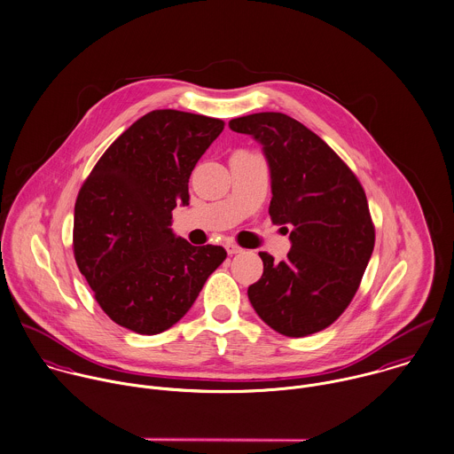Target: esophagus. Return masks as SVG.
<instances>
[{"label":"esophagus","mask_w":454,"mask_h":454,"mask_svg":"<svg viewBox=\"0 0 454 454\" xmlns=\"http://www.w3.org/2000/svg\"><path fill=\"white\" fill-rule=\"evenodd\" d=\"M225 248H227V254H229V255H236V254H241V252H243V248L238 247V245H234V243H229Z\"/></svg>","instance_id":"34e87169"}]
</instances>
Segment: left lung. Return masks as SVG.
<instances>
[{
	"label": "left lung",
	"mask_w": 454,
	"mask_h": 454,
	"mask_svg": "<svg viewBox=\"0 0 454 454\" xmlns=\"http://www.w3.org/2000/svg\"><path fill=\"white\" fill-rule=\"evenodd\" d=\"M229 127L262 145L271 172V220L293 229L286 261L259 254L264 273L248 287V300L280 334L322 331L352 301L373 252L364 190L336 153L287 114L257 113L231 120Z\"/></svg>",
	"instance_id": "obj_1"
}]
</instances>
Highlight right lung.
Instances as JSON below:
<instances>
[{
    "instance_id": "right-lung-1",
    "label": "right lung",
    "mask_w": 454,
    "mask_h": 454,
    "mask_svg": "<svg viewBox=\"0 0 454 454\" xmlns=\"http://www.w3.org/2000/svg\"><path fill=\"white\" fill-rule=\"evenodd\" d=\"M223 121L160 109L125 130L79 190L74 255L100 308L139 334L172 327L225 261L222 247H192L172 229L188 179Z\"/></svg>"
}]
</instances>
